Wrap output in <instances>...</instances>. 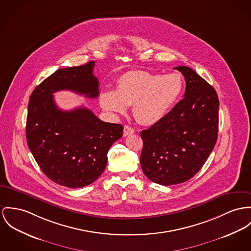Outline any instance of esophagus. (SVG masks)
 <instances>
[{
	"label": "esophagus",
	"instance_id": "esophagus-1",
	"mask_svg": "<svg viewBox=\"0 0 251 251\" xmlns=\"http://www.w3.org/2000/svg\"><path fill=\"white\" fill-rule=\"evenodd\" d=\"M134 133H135V130H134L132 127H130V126H125V127H124V130H123V135H124V136L132 135V134H134Z\"/></svg>",
	"mask_w": 251,
	"mask_h": 251
}]
</instances>
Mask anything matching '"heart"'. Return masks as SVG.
Segmentation results:
<instances>
[{"label": "heart", "instance_id": "heart-1", "mask_svg": "<svg viewBox=\"0 0 251 251\" xmlns=\"http://www.w3.org/2000/svg\"><path fill=\"white\" fill-rule=\"evenodd\" d=\"M184 89L178 74L161 75L137 71L123 75L117 81L116 91H105L100 96L104 110L125 114L134 105L135 119L144 125H153L167 116L177 103Z\"/></svg>", "mask_w": 251, "mask_h": 251}]
</instances>
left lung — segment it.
Returning a JSON list of instances; mask_svg holds the SVG:
<instances>
[{
    "label": "left lung",
    "instance_id": "left-lung-1",
    "mask_svg": "<svg viewBox=\"0 0 251 251\" xmlns=\"http://www.w3.org/2000/svg\"><path fill=\"white\" fill-rule=\"evenodd\" d=\"M184 98L162 120L143 130L141 169L155 183L187 181L200 171L217 141L219 98L215 89L189 67L179 66Z\"/></svg>",
    "mask_w": 251,
    "mask_h": 251
}]
</instances>
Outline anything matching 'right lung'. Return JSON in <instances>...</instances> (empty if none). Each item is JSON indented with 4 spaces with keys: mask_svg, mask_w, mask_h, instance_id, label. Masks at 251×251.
<instances>
[{
    "mask_svg": "<svg viewBox=\"0 0 251 251\" xmlns=\"http://www.w3.org/2000/svg\"><path fill=\"white\" fill-rule=\"evenodd\" d=\"M94 67L91 61L59 69L34 89L28 101V148L43 173L69 188L84 187L98 178L111 146L123 134L121 124L104 122L85 107L62 111L55 104L52 94L63 90L97 98L99 82Z\"/></svg>",
    "mask_w": 251,
    "mask_h": 251,
    "instance_id": "1",
    "label": "right lung"
}]
</instances>
